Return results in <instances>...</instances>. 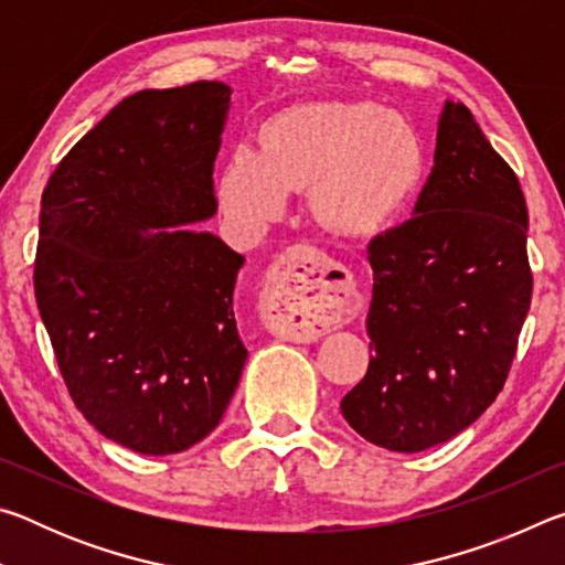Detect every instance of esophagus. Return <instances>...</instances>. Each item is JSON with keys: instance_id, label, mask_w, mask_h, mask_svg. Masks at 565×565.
<instances>
[{"instance_id": "obj_1", "label": "esophagus", "mask_w": 565, "mask_h": 565, "mask_svg": "<svg viewBox=\"0 0 565 565\" xmlns=\"http://www.w3.org/2000/svg\"><path fill=\"white\" fill-rule=\"evenodd\" d=\"M331 276V262L313 246H296L284 256L266 286L264 319L276 337L313 341L337 327L347 289Z\"/></svg>"}]
</instances>
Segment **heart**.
<instances>
[{"mask_svg":"<svg viewBox=\"0 0 565 565\" xmlns=\"http://www.w3.org/2000/svg\"><path fill=\"white\" fill-rule=\"evenodd\" d=\"M414 124L371 102H309L266 121L259 149L238 145L218 171V202L234 224L259 228L309 186L313 216L343 236H371L404 212L424 179Z\"/></svg>","mask_w":565,"mask_h":565,"instance_id":"b5f03b06","label":"heart"}]
</instances>
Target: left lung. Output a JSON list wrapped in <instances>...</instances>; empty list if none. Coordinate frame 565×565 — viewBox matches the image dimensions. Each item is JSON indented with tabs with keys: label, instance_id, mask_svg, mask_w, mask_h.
Segmentation results:
<instances>
[{
	"label": "left lung",
	"instance_id": "8db88e82",
	"mask_svg": "<svg viewBox=\"0 0 565 565\" xmlns=\"http://www.w3.org/2000/svg\"><path fill=\"white\" fill-rule=\"evenodd\" d=\"M525 232L513 169L471 109L446 102L414 216L369 244L374 356L341 401L353 431L388 451L418 454L493 404L531 306Z\"/></svg>",
	"mask_w": 565,
	"mask_h": 565
}]
</instances>
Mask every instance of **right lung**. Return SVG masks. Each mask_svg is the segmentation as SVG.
Masks as SVG:
<instances>
[{"label": "right lung", "instance_id": "1", "mask_svg": "<svg viewBox=\"0 0 565 565\" xmlns=\"http://www.w3.org/2000/svg\"><path fill=\"white\" fill-rule=\"evenodd\" d=\"M232 89L194 82L119 102L46 184L34 294L76 408L145 456L214 431L242 379L244 256L194 224L216 214Z\"/></svg>", "mask_w": 565, "mask_h": 565}]
</instances>
